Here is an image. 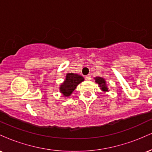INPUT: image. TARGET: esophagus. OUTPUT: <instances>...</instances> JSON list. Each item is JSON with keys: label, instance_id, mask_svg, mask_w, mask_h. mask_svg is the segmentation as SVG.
Masks as SVG:
<instances>
[{"label": "esophagus", "instance_id": "34e87169", "mask_svg": "<svg viewBox=\"0 0 152 152\" xmlns=\"http://www.w3.org/2000/svg\"><path fill=\"white\" fill-rule=\"evenodd\" d=\"M85 78H86V79L88 80V81H90L91 78V76L90 74H88V75H87V76H86V77Z\"/></svg>", "mask_w": 152, "mask_h": 152}]
</instances>
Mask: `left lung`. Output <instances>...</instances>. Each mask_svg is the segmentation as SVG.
Listing matches in <instances>:
<instances>
[{"label":"left lung","instance_id":"1","mask_svg":"<svg viewBox=\"0 0 152 152\" xmlns=\"http://www.w3.org/2000/svg\"><path fill=\"white\" fill-rule=\"evenodd\" d=\"M95 82L98 83L99 86L100 87L101 90L104 92H108L109 91V88H108L107 85H106V80L102 77H95Z\"/></svg>","mask_w":152,"mask_h":152}]
</instances>
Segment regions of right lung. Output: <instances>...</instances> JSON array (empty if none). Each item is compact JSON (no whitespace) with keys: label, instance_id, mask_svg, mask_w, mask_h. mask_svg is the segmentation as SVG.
I'll list each match as a JSON object with an SVG mask.
<instances>
[{"label":"right lung","instance_id":"right-lung-1","mask_svg":"<svg viewBox=\"0 0 152 152\" xmlns=\"http://www.w3.org/2000/svg\"><path fill=\"white\" fill-rule=\"evenodd\" d=\"M83 81L84 78L83 76L74 73H69L66 74L64 81L59 86V91L64 96H70L78 85Z\"/></svg>","mask_w":152,"mask_h":152}]
</instances>
